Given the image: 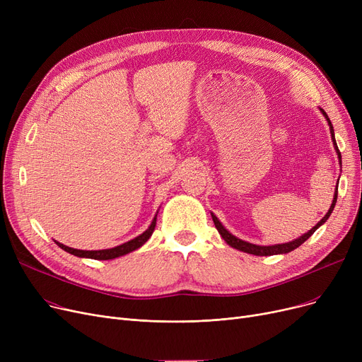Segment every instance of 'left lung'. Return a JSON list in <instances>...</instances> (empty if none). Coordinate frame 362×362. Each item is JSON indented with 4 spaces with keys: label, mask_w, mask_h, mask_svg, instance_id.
Masks as SVG:
<instances>
[{
    "label": "left lung",
    "mask_w": 362,
    "mask_h": 362,
    "mask_svg": "<svg viewBox=\"0 0 362 362\" xmlns=\"http://www.w3.org/2000/svg\"><path fill=\"white\" fill-rule=\"evenodd\" d=\"M320 110H321V112H322V116H325V117L327 119V123H329V126H330V135H332V139H333V145H334V149H336V152H337L339 161H340V164H341L340 151H339L337 144H336V139H334V130H333L332 122H330L329 116L326 114V111L322 110V108H320ZM336 201H337V186H336V192H334V198H333L330 210L327 211V214H326L325 217H322V218L313 227L311 230H308V233L302 235L300 238H298V239H295V240H292V242L280 243V245H272V246H259V245H254V243H250V242H245V240H242V239H238V238L233 236L229 230L224 229V226L218 221V218H217L213 213H211V217H213V221H214V224H216V227H217L218 233L221 235V238H223L227 243H229V245L232 246V248L239 250V251L246 252V254H252V255H258V257H267V255H277V254H288V252L296 250L298 246H300L303 242H305V240L318 229V227H320L321 224H325V223L327 221V218L330 217V214H332V211H333V208H334V205H336Z\"/></svg>",
    "instance_id": "8db88e82"
}]
</instances>
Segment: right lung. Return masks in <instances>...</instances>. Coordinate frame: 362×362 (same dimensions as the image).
Listing matches in <instances>:
<instances>
[{
	"label": "right lung",
	"instance_id": "1",
	"mask_svg": "<svg viewBox=\"0 0 362 362\" xmlns=\"http://www.w3.org/2000/svg\"><path fill=\"white\" fill-rule=\"evenodd\" d=\"M156 223H157V216L154 217V220H152L151 226L148 227V229L136 236L135 239H132L123 245H119V246H114V248H110V250H101V251H82V250H74V248H70V246H66L60 242L54 240L57 245L60 246L62 250H64L66 252L71 254V255H76V257H81V258H92V259H112V258H117V257H122V255H126L132 251H135L138 248H141V246L151 238L152 232H154L156 229Z\"/></svg>",
	"mask_w": 362,
	"mask_h": 362
}]
</instances>
